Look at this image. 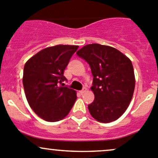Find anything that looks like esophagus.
Instances as JSON below:
<instances>
[{
  "label": "esophagus",
  "instance_id": "1",
  "mask_svg": "<svg viewBox=\"0 0 158 158\" xmlns=\"http://www.w3.org/2000/svg\"><path fill=\"white\" fill-rule=\"evenodd\" d=\"M86 90H87V88H86V87H83L82 90H80V93H81V94H83L84 93H85Z\"/></svg>",
  "mask_w": 158,
  "mask_h": 158
}]
</instances>
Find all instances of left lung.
Masks as SVG:
<instances>
[{
  "mask_svg": "<svg viewBox=\"0 0 158 158\" xmlns=\"http://www.w3.org/2000/svg\"><path fill=\"white\" fill-rule=\"evenodd\" d=\"M77 54L87 62L94 77L90 89L94 100L88 105L91 116L101 123L118 119L128 107L135 87L131 60L118 50L99 44L86 45Z\"/></svg>",
  "mask_w": 158,
  "mask_h": 158,
  "instance_id": "8db88e82",
  "label": "left lung"
}]
</instances>
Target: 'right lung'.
<instances>
[{
	"instance_id": "right-lung-1",
	"label": "right lung",
	"mask_w": 158,
	"mask_h": 158,
	"mask_svg": "<svg viewBox=\"0 0 158 158\" xmlns=\"http://www.w3.org/2000/svg\"><path fill=\"white\" fill-rule=\"evenodd\" d=\"M78 46L56 45L33 56L24 68L23 85L33 110L49 122L68 114L76 99V91L64 86V72Z\"/></svg>"
}]
</instances>
